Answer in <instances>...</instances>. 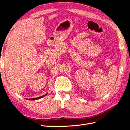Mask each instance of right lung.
<instances>
[{
	"label": "right lung",
	"instance_id": "right-lung-1",
	"mask_svg": "<svg viewBox=\"0 0 130 130\" xmlns=\"http://www.w3.org/2000/svg\"><path fill=\"white\" fill-rule=\"evenodd\" d=\"M47 94H46L45 95H42V96H40V97H38V98H31V99H28V100H37V99H40V98H42V97H43V96H45L46 95H47Z\"/></svg>",
	"mask_w": 130,
	"mask_h": 130
}]
</instances>
